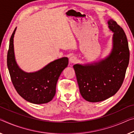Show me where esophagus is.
<instances>
[{
  "label": "esophagus",
  "mask_w": 134,
  "mask_h": 134,
  "mask_svg": "<svg viewBox=\"0 0 134 134\" xmlns=\"http://www.w3.org/2000/svg\"><path fill=\"white\" fill-rule=\"evenodd\" d=\"M69 61L71 63L74 64V63H76V62H77V57L75 56H71L70 58Z\"/></svg>",
  "instance_id": "esophagus-1"
}]
</instances>
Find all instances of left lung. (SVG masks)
Returning a JSON list of instances; mask_svg holds the SVG:
<instances>
[{
	"label": "left lung",
	"instance_id": "1",
	"mask_svg": "<svg viewBox=\"0 0 134 134\" xmlns=\"http://www.w3.org/2000/svg\"><path fill=\"white\" fill-rule=\"evenodd\" d=\"M107 23L113 33L110 54L98 61L73 65L80 94L92 103L105 100L118 92L129 64L128 42L124 30L112 19Z\"/></svg>",
	"mask_w": 134,
	"mask_h": 134
}]
</instances>
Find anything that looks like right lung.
<instances>
[{"label": "right lung", "instance_id": "obj_1", "mask_svg": "<svg viewBox=\"0 0 134 134\" xmlns=\"http://www.w3.org/2000/svg\"><path fill=\"white\" fill-rule=\"evenodd\" d=\"M15 29L9 41L7 65L12 83L18 94L30 103L40 104L49 103L55 95L56 85L61 73L69 64L67 57L55 59L39 70L23 71L16 63L15 57L14 37Z\"/></svg>", "mask_w": 134, "mask_h": 134}]
</instances>
